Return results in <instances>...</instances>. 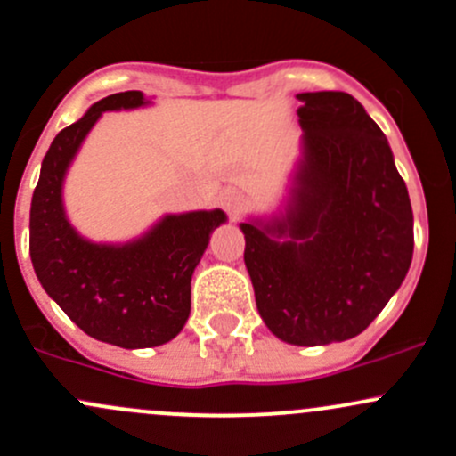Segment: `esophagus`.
I'll return each instance as SVG.
<instances>
[{
    "label": "esophagus",
    "instance_id": "1",
    "mask_svg": "<svg viewBox=\"0 0 456 456\" xmlns=\"http://www.w3.org/2000/svg\"><path fill=\"white\" fill-rule=\"evenodd\" d=\"M218 203L232 218H236V216L244 209V205H247V199H244L242 191H238L236 188H224L220 191Z\"/></svg>",
    "mask_w": 456,
    "mask_h": 456
}]
</instances>
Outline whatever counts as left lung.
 <instances>
[{
	"mask_svg": "<svg viewBox=\"0 0 456 456\" xmlns=\"http://www.w3.org/2000/svg\"><path fill=\"white\" fill-rule=\"evenodd\" d=\"M299 159L281 209L240 223L257 313L284 343L358 337L413 260V209L389 142L345 91L297 94Z\"/></svg>",
	"mask_w": 456,
	"mask_h": 456,
	"instance_id": "1",
	"label": "left lung"
}]
</instances>
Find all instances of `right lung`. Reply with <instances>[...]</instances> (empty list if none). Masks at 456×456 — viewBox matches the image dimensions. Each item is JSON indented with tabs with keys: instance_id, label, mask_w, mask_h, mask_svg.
<instances>
[{
	"instance_id": "add662e5",
	"label": "right lung",
	"mask_w": 456,
	"mask_h": 456,
	"mask_svg": "<svg viewBox=\"0 0 456 456\" xmlns=\"http://www.w3.org/2000/svg\"><path fill=\"white\" fill-rule=\"evenodd\" d=\"M152 104L122 91L91 104L43 157L30 205V257L43 290L89 337L124 349L157 347L190 316V281L209 236L227 223L223 209L166 214L128 242H94L69 223L63 185L71 161L102 113Z\"/></svg>"
}]
</instances>
